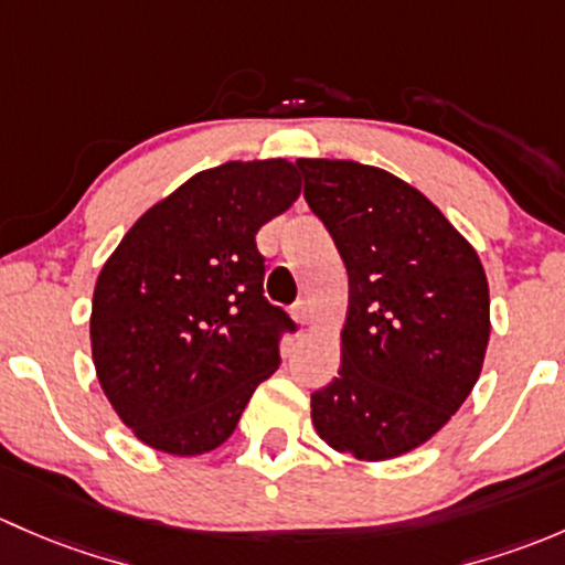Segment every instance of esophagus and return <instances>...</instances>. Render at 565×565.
Returning <instances> with one entry per match:
<instances>
[{"mask_svg": "<svg viewBox=\"0 0 565 565\" xmlns=\"http://www.w3.org/2000/svg\"><path fill=\"white\" fill-rule=\"evenodd\" d=\"M290 316H294V321L299 326L310 323V307H307V301H296V305L290 307Z\"/></svg>", "mask_w": 565, "mask_h": 565, "instance_id": "34e87169", "label": "esophagus"}]
</instances>
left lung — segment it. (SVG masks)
<instances>
[{"instance_id":"obj_1","label":"left lung","mask_w":565,"mask_h":565,"mask_svg":"<svg viewBox=\"0 0 565 565\" xmlns=\"http://www.w3.org/2000/svg\"><path fill=\"white\" fill-rule=\"evenodd\" d=\"M348 269L340 372L312 394L321 440L367 462L427 444L468 399L490 342L470 242L427 195L375 166L296 160Z\"/></svg>"}]
</instances>
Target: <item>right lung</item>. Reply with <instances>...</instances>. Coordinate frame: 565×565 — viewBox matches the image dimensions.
<instances>
[{
    "instance_id": "1",
    "label": "right lung",
    "mask_w": 565,
    "mask_h": 565,
    "mask_svg": "<svg viewBox=\"0 0 565 565\" xmlns=\"http://www.w3.org/2000/svg\"><path fill=\"white\" fill-rule=\"evenodd\" d=\"M288 160L223 162L138 217L103 264L89 337L110 408L141 444L177 457L217 449L296 323L264 296L255 234L290 209Z\"/></svg>"
}]
</instances>
